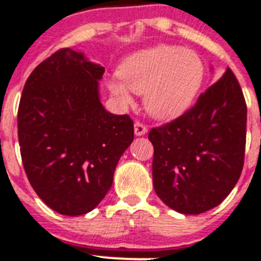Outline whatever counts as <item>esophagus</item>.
Returning <instances> with one entry per match:
<instances>
[{
	"mask_svg": "<svg viewBox=\"0 0 261 261\" xmlns=\"http://www.w3.org/2000/svg\"><path fill=\"white\" fill-rule=\"evenodd\" d=\"M134 133L137 137H142V135H144L146 133H147V127L144 126V124H142L141 122H135L134 123Z\"/></svg>",
	"mask_w": 261,
	"mask_h": 261,
	"instance_id": "1",
	"label": "esophagus"
}]
</instances>
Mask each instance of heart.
<instances>
[{"label":"heart","instance_id":"obj_1","mask_svg":"<svg viewBox=\"0 0 261 261\" xmlns=\"http://www.w3.org/2000/svg\"><path fill=\"white\" fill-rule=\"evenodd\" d=\"M119 78L107 81V89L120 106H131V91L143 94L151 117L172 120L192 106L205 76L199 54L180 46L158 45L124 58L118 67Z\"/></svg>","mask_w":261,"mask_h":261}]
</instances>
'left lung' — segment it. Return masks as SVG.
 Segmentation results:
<instances>
[{"label": "left lung", "instance_id": "1", "mask_svg": "<svg viewBox=\"0 0 261 261\" xmlns=\"http://www.w3.org/2000/svg\"><path fill=\"white\" fill-rule=\"evenodd\" d=\"M246 127L244 95L227 69L191 110L152 128V183L164 204L185 215L220 204L242 174Z\"/></svg>", "mask_w": 261, "mask_h": 261}]
</instances>
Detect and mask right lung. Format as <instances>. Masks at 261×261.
<instances>
[{"instance_id":"add662e5","label":"right lung","mask_w":261,"mask_h":261,"mask_svg":"<svg viewBox=\"0 0 261 261\" xmlns=\"http://www.w3.org/2000/svg\"><path fill=\"white\" fill-rule=\"evenodd\" d=\"M105 67L61 49L33 70L18 107V141L30 185L61 215L93 211L113 185L120 156L134 141L128 115L105 110Z\"/></svg>"}]
</instances>
